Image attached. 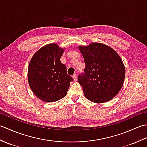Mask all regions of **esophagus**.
Masks as SVG:
<instances>
[{
	"instance_id": "esophagus-1",
	"label": "esophagus",
	"mask_w": 147,
	"mask_h": 147,
	"mask_svg": "<svg viewBox=\"0 0 147 147\" xmlns=\"http://www.w3.org/2000/svg\"><path fill=\"white\" fill-rule=\"evenodd\" d=\"M72 77H73L74 81H75V82L78 80V78H77V74H74Z\"/></svg>"
}]
</instances>
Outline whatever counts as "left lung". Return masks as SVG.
<instances>
[{"label":"left lung","mask_w":147,"mask_h":147,"mask_svg":"<svg viewBox=\"0 0 147 147\" xmlns=\"http://www.w3.org/2000/svg\"><path fill=\"white\" fill-rule=\"evenodd\" d=\"M79 49L86 65L78 76L85 96L95 103L111 100L120 91L125 76L119 55L112 48L98 43Z\"/></svg>","instance_id":"8db88e82"}]
</instances>
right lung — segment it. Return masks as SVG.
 Wrapping results in <instances>:
<instances>
[{
	"label": "right lung",
	"mask_w": 147,
	"mask_h": 147,
	"mask_svg": "<svg viewBox=\"0 0 147 147\" xmlns=\"http://www.w3.org/2000/svg\"><path fill=\"white\" fill-rule=\"evenodd\" d=\"M64 51L55 44L47 45L37 51L30 62L28 80L37 97L47 102L64 97L73 79L61 62Z\"/></svg>",
	"instance_id": "add662e5"
}]
</instances>
